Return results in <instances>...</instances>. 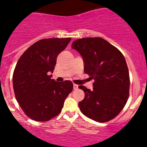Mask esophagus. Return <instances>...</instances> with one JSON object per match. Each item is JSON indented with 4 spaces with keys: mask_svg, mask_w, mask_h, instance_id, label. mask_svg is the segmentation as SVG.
Returning a JSON list of instances; mask_svg holds the SVG:
<instances>
[{
    "mask_svg": "<svg viewBox=\"0 0 147 147\" xmlns=\"http://www.w3.org/2000/svg\"><path fill=\"white\" fill-rule=\"evenodd\" d=\"M73 89H78V84H73Z\"/></svg>",
    "mask_w": 147,
    "mask_h": 147,
    "instance_id": "1",
    "label": "esophagus"
}]
</instances>
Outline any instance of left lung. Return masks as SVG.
Masks as SVG:
<instances>
[{
  "instance_id": "obj_1",
  "label": "left lung",
  "mask_w": 147,
  "mask_h": 147,
  "mask_svg": "<svg viewBox=\"0 0 147 147\" xmlns=\"http://www.w3.org/2000/svg\"><path fill=\"white\" fill-rule=\"evenodd\" d=\"M72 49L82 56L84 72L94 80L93 90L79 86L85 94L79 103L82 113L99 123L115 118L129 98L130 81L124 55L101 37L77 39Z\"/></svg>"
}]
</instances>
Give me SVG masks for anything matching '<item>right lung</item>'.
<instances>
[{"label":"right lung","instance_id":"right-lung-1","mask_svg":"<svg viewBox=\"0 0 147 147\" xmlns=\"http://www.w3.org/2000/svg\"><path fill=\"white\" fill-rule=\"evenodd\" d=\"M71 38H44L29 47L14 69L12 83L15 98L29 118L45 122L61 112L64 101L73 89L71 81L51 79L58 55Z\"/></svg>","mask_w":147,"mask_h":147}]
</instances>
